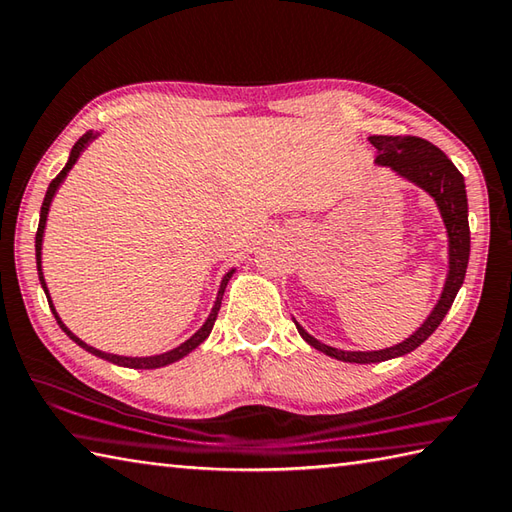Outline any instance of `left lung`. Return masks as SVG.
<instances>
[{"instance_id": "left-lung-1", "label": "left lung", "mask_w": 512, "mask_h": 512, "mask_svg": "<svg viewBox=\"0 0 512 512\" xmlns=\"http://www.w3.org/2000/svg\"><path fill=\"white\" fill-rule=\"evenodd\" d=\"M368 140L376 149V165L392 169L399 178L412 182L414 187L426 191V194L435 200L448 236V274L437 305L432 307V312L428 314L426 321L421 323L419 330H414L406 341L392 347H383V350L361 352L325 345L314 339V336L294 318L298 334H301L314 350L345 363H381L417 350V347L437 330L443 316L448 314L452 303H455V296L461 285H464L470 258L466 182L446 153L435 147L432 142L414 136H370Z\"/></svg>"}]
</instances>
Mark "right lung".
<instances>
[{
  "mask_svg": "<svg viewBox=\"0 0 512 512\" xmlns=\"http://www.w3.org/2000/svg\"><path fill=\"white\" fill-rule=\"evenodd\" d=\"M98 136H100L98 131H86L84 136L73 144V149H71V153H69V160H66L64 169H62L60 173H57V176L51 180V185H48V189H46V196H44L42 209H40V225H37V234H35L37 276H40V285H42V289H44L46 301H48V307H51V312H53V316H55L57 325H60L62 330L66 332V336H69V339H71L73 343L80 345L82 350H86V352L93 354V356H98V359L109 361V363H113V365H120V368H131V370H156V368H165V365H171V363H176V361H180V359H185V356H187L189 352H194L196 347H198L202 341H205L207 336L211 334V330H214V323H216V318H218L220 303H223L225 287H227V283H229V278L234 276L236 267H231L229 272L223 276V281H220L218 294H216V301H214V307H211V312H209V316H207V321L200 325V330H198L196 334H191L185 343H180L178 347H173V350H167V352H162V354H153V356H122V354L102 352V350H98V347H93V345H89V343H84V341L80 339V336H75V334L69 330V327L64 325V321L60 318V314H57V310H55L51 294H48V287H46V281H44V272H42V245H44L46 218H48V211H51V202H53V198H55V194H57V189L62 187V182L66 180V176H69V171L73 169L75 162L80 160V156L84 153V149L89 147V144H91L95 138H98Z\"/></svg>",
  "mask_w": 512,
  "mask_h": 512,
  "instance_id": "add662e5",
  "label": "right lung"
}]
</instances>
